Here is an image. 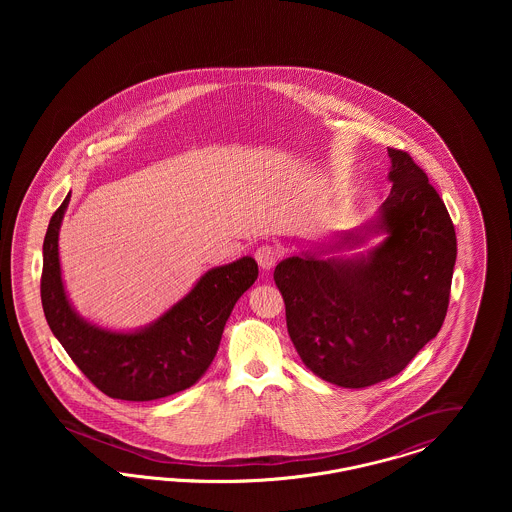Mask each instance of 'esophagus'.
Listing matches in <instances>:
<instances>
[{"label":"esophagus","mask_w":512,"mask_h":512,"mask_svg":"<svg viewBox=\"0 0 512 512\" xmlns=\"http://www.w3.org/2000/svg\"><path fill=\"white\" fill-rule=\"evenodd\" d=\"M278 259H280V251L274 245L263 244L255 249V261L263 270H270L278 263Z\"/></svg>","instance_id":"34e87169"}]
</instances>
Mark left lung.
<instances>
[{"mask_svg":"<svg viewBox=\"0 0 512 512\" xmlns=\"http://www.w3.org/2000/svg\"><path fill=\"white\" fill-rule=\"evenodd\" d=\"M391 192L366 232L388 238L368 255L324 259L322 251L284 259L274 282L301 361L341 388H366L399 374L438 336L447 315L457 236L426 172L388 147ZM361 234L341 242L361 244Z\"/></svg>","mask_w":512,"mask_h":512,"instance_id":"obj_1","label":"left lung"}]
</instances>
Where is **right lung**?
I'll return each mask as SVG.
<instances>
[{
	"mask_svg": "<svg viewBox=\"0 0 512 512\" xmlns=\"http://www.w3.org/2000/svg\"><path fill=\"white\" fill-rule=\"evenodd\" d=\"M69 199L71 194L53 213L44 238L40 293L53 336L84 376L113 399L153 401L194 386L217 355L236 301L259 276L255 259L207 270L192 292L142 330H103L74 313L63 288L57 242Z\"/></svg>",
	"mask_w": 512,
	"mask_h": 512,
	"instance_id": "add662e5",
	"label": "right lung"
}]
</instances>
